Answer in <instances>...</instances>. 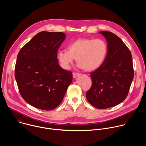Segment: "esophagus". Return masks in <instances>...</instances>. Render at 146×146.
<instances>
[{"mask_svg": "<svg viewBox=\"0 0 146 146\" xmlns=\"http://www.w3.org/2000/svg\"><path fill=\"white\" fill-rule=\"evenodd\" d=\"M78 75H80V73H76V72H73V78H76Z\"/></svg>", "mask_w": 146, "mask_h": 146, "instance_id": "34e87169", "label": "esophagus"}]
</instances>
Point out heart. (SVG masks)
Returning a JSON list of instances; mask_svg holds the SVG:
<instances>
[{
    "label": "heart",
    "mask_w": 146,
    "mask_h": 146,
    "mask_svg": "<svg viewBox=\"0 0 146 146\" xmlns=\"http://www.w3.org/2000/svg\"><path fill=\"white\" fill-rule=\"evenodd\" d=\"M67 50L58 51L56 58L60 66L69 69L76 58L77 67L88 71L99 68L108 54V45L102 38H78L70 43Z\"/></svg>",
    "instance_id": "1"
}]
</instances>
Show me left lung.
Here are the masks:
<instances>
[{
    "label": "left lung",
    "mask_w": 146,
    "mask_h": 146,
    "mask_svg": "<svg viewBox=\"0 0 146 146\" xmlns=\"http://www.w3.org/2000/svg\"><path fill=\"white\" fill-rule=\"evenodd\" d=\"M106 39L108 54L103 64L91 73L92 86L86 97L90 104L102 109L117 106L128 94L134 76L131 52L112 32H99Z\"/></svg>",
    "instance_id": "1"
}]
</instances>
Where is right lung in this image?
<instances>
[{"mask_svg": "<svg viewBox=\"0 0 146 146\" xmlns=\"http://www.w3.org/2000/svg\"><path fill=\"white\" fill-rule=\"evenodd\" d=\"M63 32H40L19 51L15 78L19 93L31 106L51 110L59 105L73 80L72 72L58 64L56 54Z\"/></svg>", "mask_w": 146, "mask_h": 146, "instance_id": "obj_1", "label": "right lung"}]
</instances>
